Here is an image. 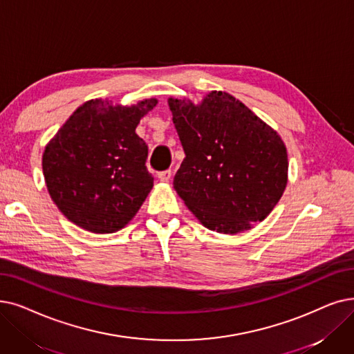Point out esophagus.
I'll return each instance as SVG.
<instances>
[{
  "mask_svg": "<svg viewBox=\"0 0 354 354\" xmlns=\"http://www.w3.org/2000/svg\"><path fill=\"white\" fill-rule=\"evenodd\" d=\"M171 176H172L171 169H167V171H162V172L158 174V178H159L162 182H169V179H171Z\"/></svg>",
  "mask_w": 354,
  "mask_h": 354,
  "instance_id": "34e87169",
  "label": "esophagus"
}]
</instances>
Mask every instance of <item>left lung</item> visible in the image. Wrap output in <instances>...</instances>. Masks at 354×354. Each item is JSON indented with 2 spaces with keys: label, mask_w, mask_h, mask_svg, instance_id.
Segmentation results:
<instances>
[{
  "label": "left lung",
  "mask_w": 354,
  "mask_h": 354,
  "mask_svg": "<svg viewBox=\"0 0 354 354\" xmlns=\"http://www.w3.org/2000/svg\"><path fill=\"white\" fill-rule=\"evenodd\" d=\"M185 159L174 187L212 232L237 234L263 221L288 182L286 147L278 133L227 92L201 105L169 98Z\"/></svg>",
  "instance_id": "obj_1"
}]
</instances>
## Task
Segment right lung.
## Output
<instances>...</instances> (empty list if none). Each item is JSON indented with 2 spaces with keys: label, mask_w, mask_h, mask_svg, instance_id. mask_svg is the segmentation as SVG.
<instances>
[{
  "label": "right lung",
  "mask_w": 354,
  "mask_h": 354,
  "mask_svg": "<svg viewBox=\"0 0 354 354\" xmlns=\"http://www.w3.org/2000/svg\"><path fill=\"white\" fill-rule=\"evenodd\" d=\"M155 98L137 105L91 100L60 127L43 153L48 191L65 217L91 233H114L140 209L153 187L149 147L136 134Z\"/></svg>",
  "instance_id": "add662e5"
}]
</instances>
